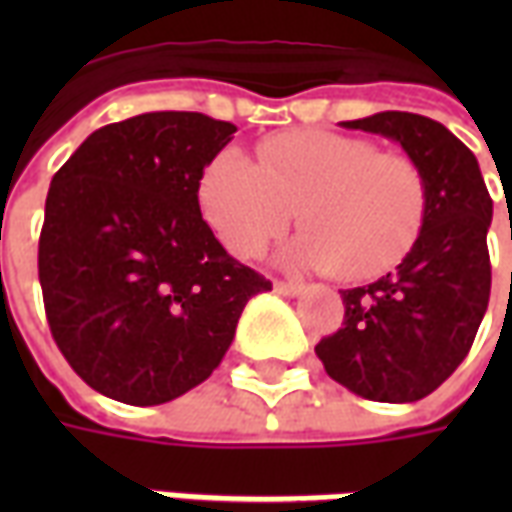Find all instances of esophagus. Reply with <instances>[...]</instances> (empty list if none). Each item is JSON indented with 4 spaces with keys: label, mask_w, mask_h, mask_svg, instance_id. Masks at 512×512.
Listing matches in <instances>:
<instances>
[{
    "label": "esophagus",
    "mask_w": 512,
    "mask_h": 512,
    "mask_svg": "<svg viewBox=\"0 0 512 512\" xmlns=\"http://www.w3.org/2000/svg\"><path fill=\"white\" fill-rule=\"evenodd\" d=\"M274 288H277L282 296H299L301 293V285H296V282H282V279L274 282Z\"/></svg>",
    "instance_id": "obj_1"
}]
</instances>
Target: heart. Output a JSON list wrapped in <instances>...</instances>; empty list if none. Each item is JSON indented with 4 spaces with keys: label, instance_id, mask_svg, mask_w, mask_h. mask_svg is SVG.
<instances>
[{
    "label": "heart",
    "instance_id": "heart-1",
    "mask_svg": "<svg viewBox=\"0 0 512 512\" xmlns=\"http://www.w3.org/2000/svg\"><path fill=\"white\" fill-rule=\"evenodd\" d=\"M205 219L233 255L255 257L299 211L307 230L285 249L290 266L332 268L345 282L376 279L417 244L428 189L406 156L362 136L288 131L266 139L257 164L224 150L200 186Z\"/></svg>",
    "mask_w": 512,
    "mask_h": 512
}]
</instances>
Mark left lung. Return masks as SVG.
Returning a JSON list of instances; mask_svg holds the SVG:
<instances>
[{"instance_id": "left-lung-1", "label": "left lung", "mask_w": 512, "mask_h": 512, "mask_svg": "<svg viewBox=\"0 0 512 512\" xmlns=\"http://www.w3.org/2000/svg\"><path fill=\"white\" fill-rule=\"evenodd\" d=\"M340 126L403 147L425 178L428 211L417 244L395 271L343 290V329L323 337L315 354L354 395L414 403L455 373L483 323L494 202L472 150L430 117L378 112Z\"/></svg>"}]
</instances>
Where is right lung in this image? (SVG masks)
Instances as JSON below:
<instances>
[{"mask_svg":"<svg viewBox=\"0 0 512 512\" xmlns=\"http://www.w3.org/2000/svg\"><path fill=\"white\" fill-rule=\"evenodd\" d=\"M238 128L145 112L93 131L51 178L38 277L54 343L95 392L158 406L202 384L246 301L271 290L200 213L205 167Z\"/></svg>","mask_w":512,"mask_h":512,"instance_id":"right-lung-1","label":"right lung"}]
</instances>
